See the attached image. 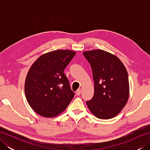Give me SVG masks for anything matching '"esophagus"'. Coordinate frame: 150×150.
I'll use <instances>...</instances> for the list:
<instances>
[{"label":"esophagus","instance_id":"esophagus-1","mask_svg":"<svg viewBox=\"0 0 150 150\" xmlns=\"http://www.w3.org/2000/svg\"><path fill=\"white\" fill-rule=\"evenodd\" d=\"M81 93V89L79 88L77 90V91H76V94H77V95H80Z\"/></svg>","mask_w":150,"mask_h":150}]
</instances>
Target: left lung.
Wrapping results in <instances>:
<instances>
[{
	"instance_id": "left-lung-1",
	"label": "left lung",
	"mask_w": 150,
	"mask_h": 150,
	"mask_svg": "<svg viewBox=\"0 0 150 150\" xmlns=\"http://www.w3.org/2000/svg\"><path fill=\"white\" fill-rule=\"evenodd\" d=\"M90 64L94 81V95L86 101L95 117L109 119L117 115L129 97V80L125 66L113 54L101 50L83 52Z\"/></svg>"
}]
</instances>
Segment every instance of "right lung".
<instances>
[{
	"instance_id": "add662e5",
	"label": "right lung",
	"mask_w": 150,
	"mask_h": 150,
	"mask_svg": "<svg viewBox=\"0 0 150 150\" xmlns=\"http://www.w3.org/2000/svg\"><path fill=\"white\" fill-rule=\"evenodd\" d=\"M75 54L71 50L53 51L40 56L31 66L25 81V95L40 115H58L74 97L64 70Z\"/></svg>"
}]
</instances>
